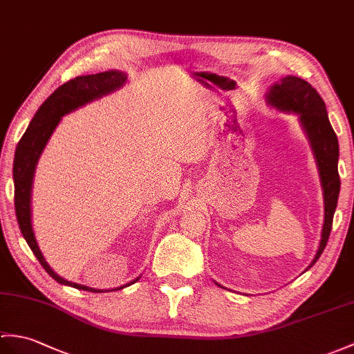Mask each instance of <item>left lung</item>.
<instances>
[{
	"mask_svg": "<svg viewBox=\"0 0 354 354\" xmlns=\"http://www.w3.org/2000/svg\"><path fill=\"white\" fill-rule=\"evenodd\" d=\"M267 102L281 111H292L299 114L301 127L306 131L318 164L324 193V225L317 254L308 267L310 268L326 249L328 235L332 231L336 203H338L341 188V179L338 174V138H336L335 131L330 122H328L323 97L308 81L291 75L282 78L279 83L270 87Z\"/></svg>",
	"mask_w": 354,
	"mask_h": 354,
	"instance_id": "left-lung-1",
	"label": "left lung"
}]
</instances>
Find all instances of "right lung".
Returning a JSON list of instances; mask_svg holds the SVG:
<instances>
[{
	"mask_svg": "<svg viewBox=\"0 0 354 354\" xmlns=\"http://www.w3.org/2000/svg\"><path fill=\"white\" fill-rule=\"evenodd\" d=\"M127 81V75L119 71H106L95 75H83L77 77L68 83L60 86L55 92L48 97V100L39 106L35 118L31 119L30 125L26 133L21 137L18 146H16L15 161H13V183H15V211L16 218L21 232L26 238L27 244L32 253L36 254L40 264L45 268L46 273L51 276L54 281L62 285L72 286L77 290H84L90 292H104L102 290L88 288V286L73 283L60 277L54 273L53 268L48 266L42 252H40L35 232L31 226V185L32 176H35L36 164L40 157V153L45 149L49 137L54 133L55 127L59 125L62 116L68 114L78 106H83L87 102L97 100L104 95H109L114 90L123 86ZM138 281V277L134 279L123 286H119L116 290H122L125 286L133 285ZM114 290V291H116Z\"/></svg>",
	"mask_w": 354,
	"mask_h": 354,
	"instance_id": "add662e5",
	"label": "right lung"
}]
</instances>
